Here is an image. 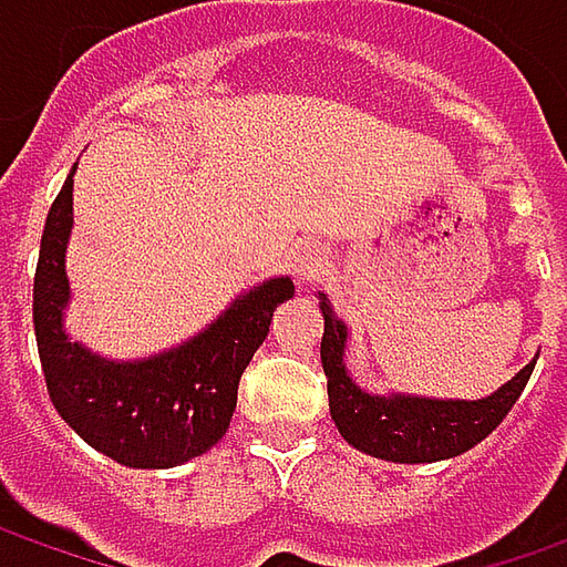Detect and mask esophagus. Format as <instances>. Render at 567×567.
<instances>
[{
	"mask_svg": "<svg viewBox=\"0 0 567 567\" xmlns=\"http://www.w3.org/2000/svg\"><path fill=\"white\" fill-rule=\"evenodd\" d=\"M324 265H328V255L316 243H299L293 255H290V268H293L296 284H312V280H318L321 271H324Z\"/></svg>",
	"mask_w": 567,
	"mask_h": 567,
	"instance_id": "34e87169",
	"label": "esophagus"
}]
</instances>
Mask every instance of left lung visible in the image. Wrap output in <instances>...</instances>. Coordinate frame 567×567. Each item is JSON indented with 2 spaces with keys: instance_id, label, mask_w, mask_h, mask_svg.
<instances>
[{
  "instance_id": "1",
  "label": "left lung",
  "mask_w": 567,
  "mask_h": 567,
  "mask_svg": "<svg viewBox=\"0 0 567 567\" xmlns=\"http://www.w3.org/2000/svg\"><path fill=\"white\" fill-rule=\"evenodd\" d=\"M318 309L324 318L321 365L328 375L331 420L357 451L381 461L435 464L480 445L508 416L536 365V360H530L512 381H505L498 391L480 401H457V398L442 401V398H420L401 391L372 394L360 388L347 369V340H350L347 321L338 318L324 293H318Z\"/></svg>"
}]
</instances>
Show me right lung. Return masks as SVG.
Here are the masks:
<instances>
[{"instance_id": "obj_1", "label": "right lung", "mask_w": 567, "mask_h": 567, "mask_svg": "<svg viewBox=\"0 0 567 567\" xmlns=\"http://www.w3.org/2000/svg\"><path fill=\"white\" fill-rule=\"evenodd\" d=\"M72 176L75 166L47 214L33 274V331L50 401L87 445L122 467H179L227 435L239 379L268 338L274 309L293 299V280L271 277L239 293L205 331L164 353L106 360L65 331Z\"/></svg>"}]
</instances>
